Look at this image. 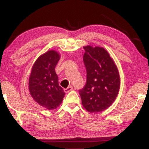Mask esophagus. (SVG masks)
Returning a JSON list of instances; mask_svg holds the SVG:
<instances>
[{
    "mask_svg": "<svg viewBox=\"0 0 149 149\" xmlns=\"http://www.w3.org/2000/svg\"><path fill=\"white\" fill-rule=\"evenodd\" d=\"M73 89V87H72V86H71V85H70V86H69V87H68L66 89H64V92L65 93H68V92H69V91H72Z\"/></svg>",
    "mask_w": 149,
    "mask_h": 149,
    "instance_id": "34e87169",
    "label": "esophagus"
}]
</instances>
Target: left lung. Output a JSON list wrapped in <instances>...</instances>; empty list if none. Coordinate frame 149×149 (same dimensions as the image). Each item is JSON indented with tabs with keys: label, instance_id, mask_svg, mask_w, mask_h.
I'll return each instance as SVG.
<instances>
[{
	"label": "left lung",
	"instance_id": "1",
	"mask_svg": "<svg viewBox=\"0 0 149 149\" xmlns=\"http://www.w3.org/2000/svg\"><path fill=\"white\" fill-rule=\"evenodd\" d=\"M84 49L87 82L79 90L82 105L91 113L102 112L116 99L120 85L119 72L104 48L87 45Z\"/></svg>",
	"mask_w": 149,
	"mask_h": 149
}]
</instances>
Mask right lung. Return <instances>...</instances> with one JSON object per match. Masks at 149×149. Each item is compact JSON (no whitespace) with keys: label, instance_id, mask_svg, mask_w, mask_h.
Instances as JSON below:
<instances>
[{"label":"right lung","instance_id":"1","mask_svg":"<svg viewBox=\"0 0 149 149\" xmlns=\"http://www.w3.org/2000/svg\"><path fill=\"white\" fill-rule=\"evenodd\" d=\"M60 58V55L57 51L48 50L35 62L29 78V91L31 97L49 110L58 107L65 95L55 72Z\"/></svg>","mask_w":149,"mask_h":149}]
</instances>
